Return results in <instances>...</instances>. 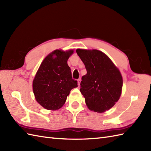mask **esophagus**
I'll use <instances>...</instances> for the list:
<instances>
[{
    "mask_svg": "<svg viewBox=\"0 0 151 151\" xmlns=\"http://www.w3.org/2000/svg\"><path fill=\"white\" fill-rule=\"evenodd\" d=\"M81 78H79L78 79V86H80V84H81Z\"/></svg>",
    "mask_w": 151,
    "mask_h": 151,
    "instance_id": "obj_1",
    "label": "esophagus"
}]
</instances>
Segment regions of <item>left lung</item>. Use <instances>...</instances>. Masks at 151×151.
<instances>
[{
  "instance_id": "obj_1",
  "label": "left lung",
  "mask_w": 151,
  "mask_h": 151,
  "mask_svg": "<svg viewBox=\"0 0 151 151\" xmlns=\"http://www.w3.org/2000/svg\"><path fill=\"white\" fill-rule=\"evenodd\" d=\"M85 65L87 74L82 77L81 93L91 111L104 112L114 106L121 95V74L107 55L100 50H76Z\"/></svg>"
}]
</instances>
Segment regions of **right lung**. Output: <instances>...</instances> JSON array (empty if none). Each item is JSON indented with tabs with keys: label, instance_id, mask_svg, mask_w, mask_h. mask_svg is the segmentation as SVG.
Here are the masks:
<instances>
[{
	"label": "right lung",
	"instance_id": "obj_1",
	"mask_svg": "<svg viewBox=\"0 0 151 151\" xmlns=\"http://www.w3.org/2000/svg\"><path fill=\"white\" fill-rule=\"evenodd\" d=\"M73 52L54 50L45 57L37 70L32 84L34 94L38 103L47 110L62 108L70 90L78 87L67 64Z\"/></svg>",
	"mask_w": 151,
	"mask_h": 151
}]
</instances>
